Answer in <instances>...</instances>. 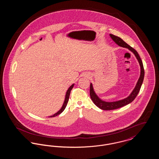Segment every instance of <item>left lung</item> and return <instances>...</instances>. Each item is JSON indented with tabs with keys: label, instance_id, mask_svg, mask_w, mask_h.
<instances>
[{
	"label": "left lung",
	"instance_id": "1",
	"mask_svg": "<svg viewBox=\"0 0 159 159\" xmlns=\"http://www.w3.org/2000/svg\"><path fill=\"white\" fill-rule=\"evenodd\" d=\"M110 36L112 39V40L114 42L119 46H121L123 48H128L129 50H130L131 52H132L135 55V56L136 57L137 60L138 61L139 64L140 65V68H141V74L139 78L136 83V86L135 87V88L134 89V90L131 92V93L129 95L127 98H126L123 99L119 101H113V102H107L102 101L101 99L99 98L98 95L96 94V93L95 92V91L93 90V88L92 86V84L91 83L90 85V97H91V99L93 101V102L99 107V108H101V110H115L119 108L122 107L123 106L128 105L129 103L132 102L135 98H136L138 93H139V92L140 91L141 85L143 82L144 77V66H143V64L142 60L139 55V54L136 52V50L134 49L133 48H132L128 44H127L125 41H123L121 38L114 36L113 34H110Z\"/></svg>",
	"mask_w": 159,
	"mask_h": 159
}]
</instances>
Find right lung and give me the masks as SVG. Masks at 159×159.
<instances>
[{
  "mask_svg": "<svg viewBox=\"0 0 159 159\" xmlns=\"http://www.w3.org/2000/svg\"><path fill=\"white\" fill-rule=\"evenodd\" d=\"M74 84H73L72 85H71L70 87H69V88L68 89V90L66 92V97H65V99H64V103H63V105L62 106V107L61 108L60 110L57 112V113H56L55 114H54L52 116H49V117H55L56 116H58V115H59L64 110H65V108H66V106L67 105V103H68V99H69V97H70V92H71V89H73V86H74Z\"/></svg>",
  "mask_w": 159,
  "mask_h": 159,
  "instance_id": "right-lung-1",
  "label": "right lung"
}]
</instances>
